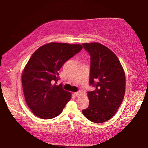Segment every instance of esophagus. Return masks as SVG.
I'll return each instance as SVG.
<instances>
[{
	"mask_svg": "<svg viewBox=\"0 0 148 148\" xmlns=\"http://www.w3.org/2000/svg\"><path fill=\"white\" fill-rule=\"evenodd\" d=\"M81 94H82L81 92H74V95L76 97L80 96H81Z\"/></svg>",
	"mask_w": 148,
	"mask_h": 148,
	"instance_id": "34e87169",
	"label": "esophagus"
}]
</instances>
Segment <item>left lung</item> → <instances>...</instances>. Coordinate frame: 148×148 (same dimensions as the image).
<instances>
[{
    "mask_svg": "<svg viewBox=\"0 0 148 148\" xmlns=\"http://www.w3.org/2000/svg\"><path fill=\"white\" fill-rule=\"evenodd\" d=\"M91 60L90 84L96 90L88 92L90 104L82 114L94 123H103L115 115L125 92V75L116 55L98 42L83 43Z\"/></svg>",
    "mask_w": 148,
    "mask_h": 148,
    "instance_id": "left-lung-1",
    "label": "left lung"
}]
</instances>
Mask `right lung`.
<instances>
[{
    "label": "right lung",
    "mask_w": 148,
    "mask_h": 148,
    "mask_svg": "<svg viewBox=\"0 0 148 148\" xmlns=\"http://www.w3.org/2000/svg\"><path fill=\"white\" fill-rule=\"evenodd\" d=\"M82 48L77 44L50 42L33 53L22 73V84L26 102L35 116L47 120L62 113L72 94L52 82L58 80L65 62Z\"/></svg>",
    "instance_id": "right-lung-1"
}]
</instances>
